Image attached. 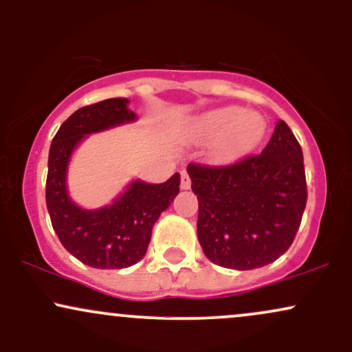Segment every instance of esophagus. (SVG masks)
I'll return each mask as SVG.
<instances>
[{
  "mask_svg": "<svg viewBox=\"0 0 352 352\" xmlns=\"http://www.w3.org/2000/svg\"><path fill=\"white\" fill-rule=\"evenodd\" d=\"M190 185H192V182H190L188 173L185 172V170H182L180 172V187L184 188V190H188Z\"/></svg>",
  "mask_w": 352,
  "mask_h": 352,
  "instance_id": "esophagus-1",
  "label": "esophagus"
}]
</instances>
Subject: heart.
Here are the masks:
<instances>
[{
    "instance_id": "heart-1",
    "label": "heart",
    "mask_w": 352,
    "mask_h": 352,
    "mask_svg": "<svg viewBox=\"0 0 352 352\" xmlns=\"http://www.w3.org/2000/svg\"><path fill=\"white\" fill-rule=\"evenodd\" d=\"M195 129L204 139H215L208 152L213 162H230L261 142L266 122L256 112L225 107L200 117Z\"/></svg>"
}]
</instances>
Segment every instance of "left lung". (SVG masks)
Returning <instances> with one entry per match:
<instances>
[{
  "instance_id": "1",
  "label": "left lung",
  "mask_w": 352,
  "mask_h": 352,
  "mask_svg": "<svg viewBox=\"0 0 352 352\" xmlns=\"http://www.w3.org/2000/svg\"><path fill=\"white\" fill-rule=\"evenodd\" d=\"M205 256L232 270L273 263L293 243L308 199L302 151L285 120L261 153L235 164H188Z\"/></svg>"
}]
</instances>
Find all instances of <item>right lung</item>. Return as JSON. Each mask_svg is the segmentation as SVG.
Wrapping results in <instances>:
<instances>
[{
    "instance_id": "add662e5",
    "label": "right lung",
    "mask_w": 352,
    "mask_h": 352,
    "mask_svg": "<svg viewBox=\"0 0 352 352\" xmlns=\"http://www.w3.org/2000/svg\"><path fill=\"white\" fill-rule=\"evenodd\" d=\"M127 104L114 98L78 109L60 125L50 148L46 205L52 228L64 248L92 268L120 270L142 260L153 223L180 190V175L173 173L164 184L134 180L114 204L98 210L80 208L67 195V165L74 148L89 134L135 120Z\"/></svg>"
}]
</instances>
